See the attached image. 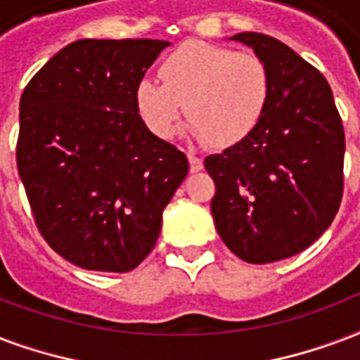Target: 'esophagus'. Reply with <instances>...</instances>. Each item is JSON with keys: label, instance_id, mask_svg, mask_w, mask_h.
Returning a JSON list of instances; mask_svg holds the SVG:
<instances>
[{"label": "esophagus", "instance_id": "esophagus-1", "mask_svg": "<svg viewBox=\"0 0 360 360\" xmlns=\"http://www.w3.org/2000/svg\"><path fill=\"white\" fill-rule=\"evenodd\" d=\"M188 164H191L192 174H196V172H200V169H204V162H202V158H198V156L188 155Z\"/></svg>", "mask_w": 360, "mask_h": 360}]
</instances>
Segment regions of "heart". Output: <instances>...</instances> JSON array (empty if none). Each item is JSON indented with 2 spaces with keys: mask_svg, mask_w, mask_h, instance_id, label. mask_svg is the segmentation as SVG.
<instances>
[{
  "mask_svg": "<svg viewBox=\"0 0 360 360\" xmlns=\"http://www.w3.org/2000/svg\"><path fill=\"white\" fill-rule=\"evenodd\" d=\"M162 82L141 79L134 100L145 126L168 139L185 105L191 134L229 149L253 134L270 101L271 77L264 60L204 41H186L160 64Z\"/></svg>",
  "mask_w": 360,
  "mask_h": 360,
  "instance_id": "1",
  "label": "heart"
}]
</instances>
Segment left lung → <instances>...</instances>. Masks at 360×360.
<instances>
[{"mask_svg":"<svg viewBox=\"0 0 360 360\" xmlns=\"http://www.w3.org/2000/svg\"><path fill=\"white\" fill-rule=\"evenodd\" d=\"M271 77L270 101L253 134L210 155L211 213L221 240L251 264L308 249L338 213L345 136L333 90L314 65L276 37L243 32Z\"/></svg>","mask_w":360,"mask_h":360,"instance_id":"left-lung-1","label":"left lung"}]
</instances>
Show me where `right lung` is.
I'll list each match as a JSON object with an SVG mask.
<instances>
[{"mask_svg": "<svg viewBox=\"0 0 360 360\" xmlns=\"http://www.w3.org/2000/svg\"><path fill=\"white\" fill-rule=\"evenodd\" d=\"M168 45L79 39L22 92L16 166L35 224L84 270H134L153 251L162 211L188 174L185 153L145 126L134 100Z\"/></svg>", "mask_w": 360, "mask_h": 360, "instance_id": "obj_1", "label": "right lung"}]
</instances>
